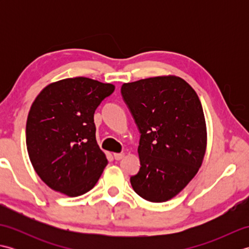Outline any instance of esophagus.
Wrapping results in <instances>:
<instances>
[{
	"mask_svg": "<svg viewBox=\"0 0 249 249\" xmlns=\"http://www.w3.org/2000/svg\"><path fill=\"white\" fill-rule=\"evenodd\" d=\"M125 156L124 153H114V158L116 160H121Z\"/></svg>",
	"mask_w": 249,
	"mask_h": 249,
	"instance_id": "obj_1",
	"label": "esophagus"
}]
</instances>
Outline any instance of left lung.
<instances>
[{
	"instance_id": "left-lung-1",
	"label": "left lung",
	"mask_w": 249,
	"mask_h": 249,
	"mask_svg": "<svg viewBox=\"0 0 249 249\" xmlns=\"http://www.w3.org/2000/svg\"><path fill=\"white\" fill-rule=\"evenodd\" d=\"M121 92L141 133V167L130 178L131 186L150 202H166L202 165L208 133L200 99L184 79L173 75L123 83Z\"/></svg>"
}]
</instances>
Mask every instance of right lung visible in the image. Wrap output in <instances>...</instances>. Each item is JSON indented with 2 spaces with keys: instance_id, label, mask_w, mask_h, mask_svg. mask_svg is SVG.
I'll use <instances>...</instances> for the list:
<instances>
[{
  "instance_id": "right-lung-1",
  "label": "right lung",
  "mask_w": 249,
  "mask_h": 249,
  "mask_svg": "<svg viewBox=\"0 0 249 249\" xmlns=\"http://www.w3.org/2000/svg\"><path fill=\"white\" fill-rule=\"evenodd\" d=\"M114 89L76 77L52 82L36 96L26 120V149L51 189L78 197L97 183L108 160L97 144L94 112Z\"/></svg>"
}]
</instances>
